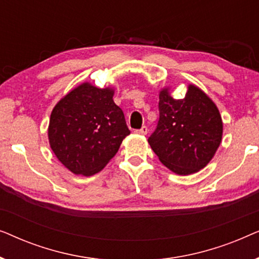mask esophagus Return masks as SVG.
I'll list each match as a JSON object with an SVG mask.
<instances>
[{
  "mask_svg": "<svg viewBox=\"0 0 259 259\" xmlns=\"http://www.w3.org/2000/svg\"><path fill=\"white\" fill-rule=\"evenodd\" d=\"M134 133L140 134V136H146V134H147V127L146 126H143L140 130L134 131Z\"/></svg>",
  "mask_w": 259,
  "mask_h": 259,
  "instance_id": "1",
  "label": "esophagus"
}]
</instances>
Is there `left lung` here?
Listing matches in <instances>:
<instances>
[{
	"label": "left lung",
	"instance_id": "1",
	"mask_svg": "<svg viewBox=\"0 0 259 259\" xmlns=\"http://www.w3.org/2000/svg\"><path fill=\"white\" fill-rule=\"evenodd\" d=\"M159 122L148 144L159 160L179 176L199 172L214 157L223 137V120L212 99L190 83L184 99L171 88L159 92Z\"/></svg>",
	"mask_w": 259,
	"mask_h": 259
}]
</instances>
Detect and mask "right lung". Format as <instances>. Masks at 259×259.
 I'll use <instances>...</instances> for the list:
<instances>
[{
    "label": "right lung",
    "mask_w": 259,
    "mask_h": 259,
    "mask_svg": "<svg viewBox=\"0 0 259 259\" xmlns=\"http://www.w3.org/2000/svg\"><path fill=\"white\" fill-rule=\"evenodd\" d=\"M114 88L83 82L53 108L48 140L55 157L74 175L100 172L131 133L121 108L113 100Z\"/></svg>",
    "instance_id": "right-lung-1"
}]
</instances>
